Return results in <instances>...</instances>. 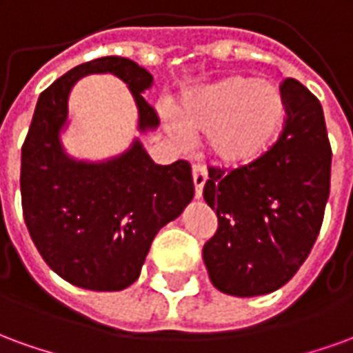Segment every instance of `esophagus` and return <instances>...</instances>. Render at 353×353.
Instances as JSON below:
<instances>
[{
    "label": "esophagus",
    "mask_w": 353,
    "mask_h": 353,
    "mask_svg": "<svg viewBox=\"0 0 353 353\" xmlns=\"http://www.w3.org/2000/svg\"><path fill=\"white\" fill-rule=\"evenodd\" d=\"M206 179H208L206 168H204V166H200V164H194V166H192V181H194V196H196V199L202 196V189H204Z\"/></svg>",
    "instance_id": "1"
}]
</instances>
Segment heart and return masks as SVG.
Returning <instances> with one entry per match:
<instances>
[{"mask_svg":"<svg viewBox=\"0 0 353 353\" xmlns=\"http://www.w3.org/2000/svg\"><path fill=\"white\" fill-rule=\"evenodd\" d=\"M285 108L276 88L234 75L185 96L174 111L172 134L206 136L208 153L227 166H240L268 151L283 123Z\"/></svg>","mask_w":353,"mask_h":353,"instance_id":"1","label":"heart"}]
</instances>
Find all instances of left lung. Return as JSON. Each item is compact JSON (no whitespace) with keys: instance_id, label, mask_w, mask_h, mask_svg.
Wrapping results in <instances>:
<instances>
[{"instance_id":"1","label":"left lung","mask_w":353,"mask_h":353,"mask_svg":"<svg viewBox=\"0 0 353 353\" xmlns=\"http://www.w3.org/2000/svg\"><path fill=\"white\" fill-rule=\"evenodd\" d=\"M285 119L265 154L234 170L210 166L204 200L217 230L202 250L210 280L234 296L285 285L319 234L331 187V143L321 103L295 79L280 85Z\"/></svg>"}]
</instances>
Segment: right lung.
<instances>
[{
  "instance_id": "right-lung-1",
  "label": "right lung",
  "mask_w": 353,
  "mask_h": 353,
  "mask_svg": "<svg viewBox=\"0 0 353 353\" xmlns=\"http://www.w3.org/2000/svg\"><path fill=\"white\" fill-rule=\"evenodd\" d=\"M108 72L134 94L139 130L159 124L143 98L151 73L128 58H96L43 90L20 166L22 212L37 252L60 278L92 291H121L138 280L157 232L194 196L191 164H154L139 141L103 164L72 161L62 151L70 90L83 75Z\"/></svg>"
}]
</instances>
